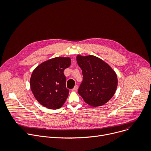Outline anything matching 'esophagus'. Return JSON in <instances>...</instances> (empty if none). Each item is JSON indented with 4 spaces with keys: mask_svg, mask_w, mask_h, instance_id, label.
<instances>
[{
    "mask_svg": "<svg viewBox=\"0 0 151 151\" xmlns=\"http://www.w3.org/2000/svg\"><path fill=\"white\" fill-rule=\"evenodd\" d=\"M77 90H78V86L76 85L75 86L74 88L72 89V91H77Z\"/></svg>",
    "mask_w": 151,
    "mask_h": 151,
    "instance_id": "34e87169",
    "label": "esophagus"
}]
</instances>
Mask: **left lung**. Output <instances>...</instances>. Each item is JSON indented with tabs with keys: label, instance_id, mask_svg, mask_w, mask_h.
<instances>
[{
	"label": "left lung",
	"instance_id": "obj_1",
	"mask_svg": "<svg viewBox=\"0 0 151 151\" xmlns=\"http://www.w3.org/2000/svg\"><path fill=\"white\" fill-rule=\"evenodd\" d=\"M76 61L83 75L79 95L92 107L107 103L114 95L118 86L115 72L103 60L93 55H78Z\"/></svg>",
	"mask_w": 151,
	"mask_h": 151
}]
</instances>
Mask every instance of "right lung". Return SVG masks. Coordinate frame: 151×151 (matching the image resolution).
<instances>
[{
  "instance_id": "obj_1",
  "label": "right lung",
  "mask_w": 151,
  "mask_h": 151,
  "mask_svg": "<svg viewBox=\"0 0 151 151\" xmlns=\"http://www.w3.org/2000/svg\"><path fill=\"white\" fill-rule=\"evenodd\" d=\"M71 64L69 57H56L37 65L30 78V87L37 101L50 109H58L65 103L69 90L64 70Z\"/></svg>"
}]
</instances>
